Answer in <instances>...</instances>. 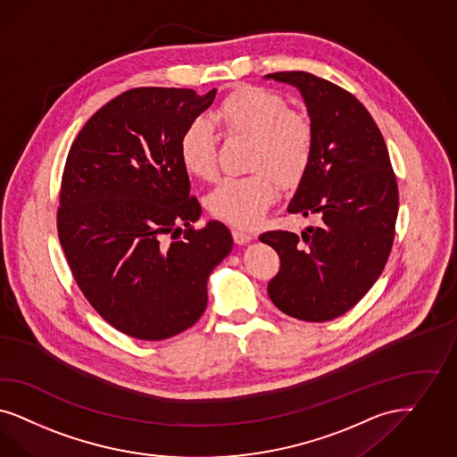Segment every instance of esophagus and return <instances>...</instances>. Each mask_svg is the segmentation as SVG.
Here are the masks:
<instances>
[{
  "instance_id": "1",
  "label": "esophagus",
  "mask_w": 457,
  "mask_h": 457,
  "mask_svg": "<svg viewBox=\"0 0 457 457\" xmlns=\"http://www.w3.org/2000/svg\"><path fill=\"white\" fill-rule=\"evenodd\" d=\"M231 235H233V239H235V243H237V245H246V243H250L253 239V235L243 231V229H233Z\"/></svg>"
}]
</instances>
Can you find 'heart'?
Instances as JSON below:
<instances>
[{
    "instance_id": "heart-1",
    "label": "heart",
    "mask_w": 457,
    "mask_h": 457,
    "mask_svg": "<svg viewBox=\"0 0 457 457\" xmlns=\"http://www.w3.org/2000/svg\"><path fill=\"white\" fill-rule=\"evenodd\" d=\"M214 125L228 137L250 142L246 177L224 179L207 197L216 220L250 229L265 218L277 197V182L290 187L309 167L314 125L305 112L288 110L284 97L260 86H241L212 112ZM184 169L203 180L218 177V142L212 128L197 120L179 143Z\"/></svg>"
}]
</instances>
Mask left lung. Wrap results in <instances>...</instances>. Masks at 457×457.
Here are the masks:
<instances>
[{"label": "left lung", "instance_id": "obj_1", "mask_svg": "<svg viewBox=\"0 0 457 457\" xmlns=\"http://www.w3.org/2000/svg\"><path fill=\"white\" fill-rule=\"evenodd\" d=\"M267 78L300 89L314 125V150L290 214L314 216L302 235L260 237L280 256L268 297L287 315L324 322L347 312L377 282L392 252L398 186L386 143L361 103L305 71Z\"/></svg>", "mask_w": 457, "mask_h": 457}]
</instances>
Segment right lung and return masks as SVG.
I'll list each match as a JSON object with an SVG mask.
<instances>
[{"label":"right lung","instance_id":"add662e5","mask_svg":"<svg viewBox=\"0 0 457 457\" xmlns=\"http://www.w3.org/2000/svg\"><path fill=\"white\" fill-rule=\"evenodd\" d=\"M214 96L125 91L82 126L65 160L57 207L65 260L96 312L129 337L160 341L195 324L207 275L233 248L220 220L194 228L203 207L179 154Z\"/></svg>","mask_w":457,"mask_h":457}]
</instances>
